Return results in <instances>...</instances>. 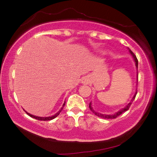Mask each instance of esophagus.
Wrapping results in <instances>:
<instances>
[{"label": "esophagus", "mask_w": 157, "mask_h": 157, "mask_svg": "<svg viewBox=\"0 0 157 157\" xmlns=\"http://www.w3.org/2000/svg\"><path fill=\"white\" fill-rule=\"evenodd\" d=\"M89 82H90V80L88 77H84V78L81 79V83H83V84H88Z\"/></svg>", "instance_id": "obj_1"}]
</instances>
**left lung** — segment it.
Instances as JSON below:
<instances>
[{
    "label": "left lung",
    "mask_w": 157,
    "mask_h": 157,
    "mask_svg": "<svg viewBox=\"0 0 157 157\" xmlns=\"http://www.w3.org/2000/svg\"><path fill=\"white\" fill-rule=\"evenodd\" d=\"M128 51H129L130 54L132 56L133 59H134V61H135V64H136V69H137V71H138V60H137V59H136V56L134 55V53H133L132 51H131L129 48H128ZM137 81H138V71H137ZM136 94H137V91L136 90V91H135V93H134V96H133V97H132V100L130 101V102L128 103V104H126V106H124L123 109H121V110H119V111H117V112L114 113H113V114H103V113H98V112H96V111L95 110H94V109H93V107H92V104H91V102L90 103V104H89V108H90V109H91V111H92V112H93V113H94V114H95L96 116H97V117H100V118H103V119H116V118H117V117H119V115H121L122 113L125 112L126 111H127L128 109H129L130 106H131V105H132V104L133 101L134 100L135 97H136Z\"/></svg>",
    "instance_id": "left-lung-1"
}]
</instances>
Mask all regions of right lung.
<instances>
[{"mask_svg":"<svg viewBox=\"0 0 157 157\" xmlns=\"http://www.w3.org/2000/svg\"><path fill=\"white\" fill-rule=\"evenodd\" d=\"M65 104H66V101H64L63 104V106H62V107H61V109H60V110H59V111H58V112H57L56 113H55L54 115L51 116V117H38V116H34V115H32V114H31V113H28L27 111H25L24 110V109H23V110H24V111H25V113H26L28 115L30 116V117H32V118H34V119H38V120H40V121H49V120H52V119H55L56 117H58V116L59 115V113H61V111H62V109H63V107H64V106H65Z\"/></svg>","mask_w":157,"mask_h":157,"instance_id":"obj_1","label":"right lung"}]
</instances>
